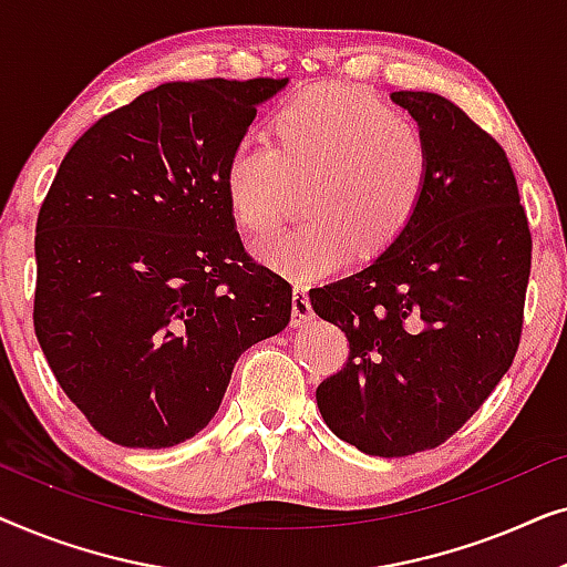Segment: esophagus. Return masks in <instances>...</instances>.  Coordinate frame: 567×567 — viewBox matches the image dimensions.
<instances>
[{
	"label": "esophagus",
	"instance_id": "1",
	"mask_svg": "<svg viewBox=\"0 0 567 567\" xmlns=\"http://www.w3.org/2000/svg\"><path fill=\"white\" fill-rule=\"evenodd\" d=\"M307 320H312V305H309V293L305 286H293V301H291V324L301 328Z\"/></svg>",
	"mask_w": 567,
	"mask_h": 567
}]
</instances>
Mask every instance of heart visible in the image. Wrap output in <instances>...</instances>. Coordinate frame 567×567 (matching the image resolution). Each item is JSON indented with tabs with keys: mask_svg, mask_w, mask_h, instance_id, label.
Here are the masks:
<instances>
[{
	"mask_svg": "<svg viewBox=\"0 0 567 567\" xmlns=\"http://www.w3.org/2000/svg\"><path fill=\"white\" fill-rule=\"evenodd\" d=\"M274 146L245 138L224 165L235 221L266 235L281 221L293 183H307V221L276 231L255 252L293 281L330 276L351 258L379 255L405 235L431 183L423 131L392 105L353 87L317 84L270 118Z\"/></svg>",
	"mask_w": 567,
	"mask_h": 567,
	"instance_id": "1",
	"label": "heart"
}]
</instances>
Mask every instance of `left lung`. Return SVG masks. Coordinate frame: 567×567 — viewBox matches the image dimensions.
Masks as SVG:
<instances>
[{"mask_svg":"<svg viewBox=\"0 0 567 567\" xmlns=\"http://www.w3.org/2000/svg\"><path fill=\"white\" fill-rule=\"evenodd\" d=\"M431 146L423 208L359 274L309 289L346 332L348 363L317 386L338 439L363 454L408 456L454 436L518 351L532 231L514 169L452 100L392 92Z\"/></svg>","mask_w":567,"mask_h":567,"instance_id":"8db88e82","label":"left lung"}]
</instances>
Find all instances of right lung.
Wrapping results in <instances>:
<instances>
[{
    "label": "right lung",
    "mask_w": 567,
    "mask_h": 567,
    "mask_svg": "<svg viewBox=\"0 0 567 567\" xmlns=\"http://www.w3.org/2000/svg\"><path fill=\"white\" fill-rule=\"evenodd\" d=\"M286 82H165L61 159L35 224V336L113 444L196 436L239 355L291 320L289 281L245 252L224 193L229 152Z\"/></svg>",
    "instance_id": "1"
}]
</instances>
